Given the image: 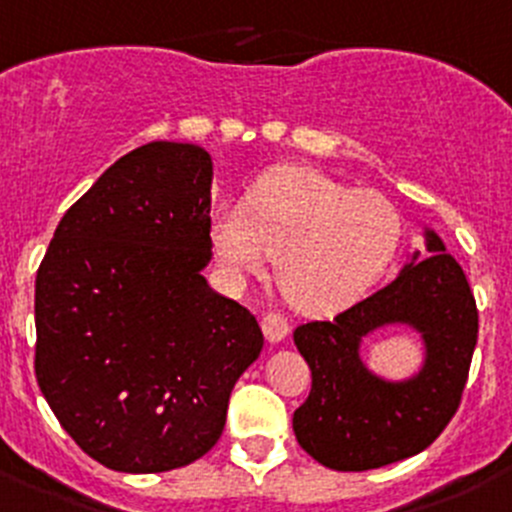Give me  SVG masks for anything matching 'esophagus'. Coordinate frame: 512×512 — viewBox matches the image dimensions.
<instances>
[{"label": "esophagus", "instance_id": "34e87169", "mask_svg": "<svg viewBox=\"0 0 512 512\" xmlns=\"http://www.w3.org/2000/svg\"><path fill=\"white\" fill-rule=\"evenodd\" d=\"M261 329H264L266 339L276 344L281 342V339H286V334L291 332V324L284 314H279V311H269V314H264V319H261Z\"/></svg>", "mask_w": 512, "mask_h": 512}]
</instances>
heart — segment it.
<instances>
[{
	"mask_svg": "<svg viewBox=\"0 0 512 512\" xmlns=\"http://www.w3.org/2000/svg\"><path fill=\"white\" fill-rule=\"evenodd\" d=\"M211 238L233 276L264 269L271 251L286 299L309 314L354 304L387 271L402 218L387 196L306 168L281 165L251 183L243 206H218Z\"/></svg>",
	"mask_w": 512,
	"mask_h": 512,
	"instance_id": "heart-1",
	"label": "heart"
}]
</instances>
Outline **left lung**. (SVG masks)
Returning a JSON list of instances; mask_svg holds the SVG:
<instances>
[{
    "mask_svg": "<svg viewBox=\"0 0 512 512\" xmlns=\"http://www.w3.org/2000/svg\"><path fill=\"white\" fill-rule=\"evenodd\" d=\"M427 251L332 321H309L294 332L311 369L294 435L324 467L362 472L417 455L460 407L478 344V306L460 264L432 231ZM394 320L412 323L426 339L428 362L410 383H384L358 359L361 337Z\"/></svg>",
    "mask_w": 512,
    "mask_h": 512,
    "instance_id": "1",
    "label": "left lung"
}]
</instances>
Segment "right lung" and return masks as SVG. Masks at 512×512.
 <instances>
[{"mask_svg":"<svg viewBox=\"0 0 512 512\" xmlns=\"http://www.w3.org/2000/svg\"><path fill=\"white\" fill-rule=\"evenodd\" d=\"M211 155L148 143L62 216L34 284V374L67 435L118 472L206 455L264 334L208 289Z\"/></svg>","mask_w":512,"mask_h":512,"instance_id":"1","label":"right lung"}]
</instances>
